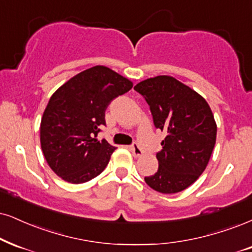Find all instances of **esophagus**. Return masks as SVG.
I'll return each instance as SVG.
<instances>
[{"label":"esophagus","mask_w":252,"mask_h":252,"mask_svg":"<svg viewBox=\"0 0 252 252\" xmlns=\"http://www.w3.org/2000/svg\"><path fill=\"white\" fill-rule=\"evenodd\" d=\"M129 150L132 151V153L134 157H141L142 155V150L138 144H132L131 147H129Z\"/></svg>","instance_id":"obj_1"}]
</instances>
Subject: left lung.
Instances as JSON below:
<instances>
[{
    "mask_svg": "<svg viewBox=\"0 0 252 252\" xmlns=\"http://www.w3.org/2000/svg\"><path fill=\"white\" fill-rule=\"evenodd\" d=\"M150 106L154 126L166 132L157 153L159 168L145 181L162 194L182 191L206 169L217 127L206 99L170 76H158L134 86Z\"/></svg>",
    "mask_w": 252,
    "mask_h": 252,
    "instance_id": "left-lung-1",
    "label": "left lung"
}]
</instances>
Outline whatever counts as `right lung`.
<instances>
[{"mask_svg":"<svg viewBox=\"0 0 252 252\" xmlns=\"http://www.w3.org/2000/svg\"><path fill=\"white\" fill-rule=\"evenodd\" d=\"M132 86L125 77L97 65L51 95L40 121V146L46 162L64 181L88 182L105 169L116 147L95 136L106 125L111 101Z\"/></svg>","mask_w":252,"mask_h":252,"instance_id":"add662e5","label":"right lung"}]
</instances>
